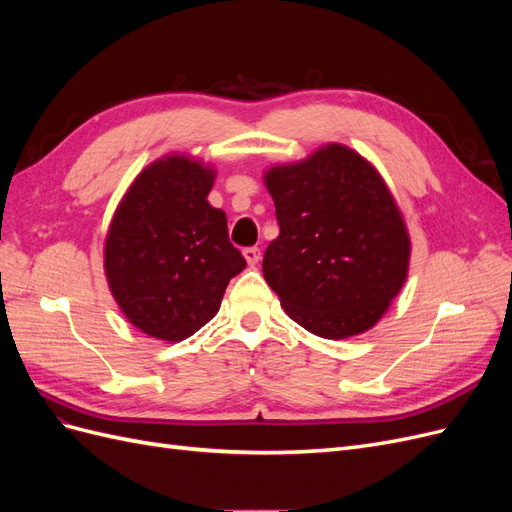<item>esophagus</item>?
<instances>
[{
  "label": "esophagus",
  "mask_w": 512,
  "mask_h": 512,
  "mask_svg": "<svg viewBox=\"0 0 512 512\" xmlns=\"http://www.w3.org/2000/svg\"><path fill=\"white\" fill-rule=\"evenodd\" d=\"M243 256H245V260H247V265L254 267L256 262L260 260V250H258V247H245Z\"/></svg>",
  "instance_id": "1"
}]
</instances>
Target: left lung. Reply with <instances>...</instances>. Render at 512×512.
<instances>
[{
	"label": "left lung",
	"mask_w": 512,
	"mask_h": 512,
	"mask_svg": "<svg viewBox=\"0 0 512 512\" xmlns=\"http://www.w3.org/2000/svg\"><path fill=\"white\" fill-rule=\"evenodd\" d=\"M280 237L262 258L286 314L318 337L359 335L408 275L410 239L378 170L344 145L265 175Z\"/></svg>",
	"instance_id": "8db88e82"
}]
</instances>
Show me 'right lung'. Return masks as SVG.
I'll return each instance as SVG.
<instances>
[{
  "label": "right lung",
  "instance_id": "right-lung-1",
  "mask_svg": "<svg viewBox=\"0 0 512 512\" xmlns=\"http://www.w3.org/2000/svg\"><path fill=\"white\" fill-rule=\"evenodd\" d=\"M213 170L185 156L153 162L119 203L104 269L121 312L143 333L181 342L218 314L245 258L228 239L226 213L207 196Z\"/></svg>",
  "mask_w": 512,
  "mask_h": 512
}]
</instances>
